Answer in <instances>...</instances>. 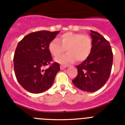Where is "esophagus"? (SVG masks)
<instances>
[{"label": "esophagus", "instance_id": "34e87169", "mask_svg": "<svg viewBox=\"0 0 125 125\" xmlns=\"http://www.w3.org/2000/svg\"><path fill=\"white\" fill-rule=\"evenodd\" d=\"M66 67H67V66H62V65H61L60 68H61V69H62H62H65V68H66Z\"/></svg>", "mask_w": 125, "mask_h": 125}]
</instances>
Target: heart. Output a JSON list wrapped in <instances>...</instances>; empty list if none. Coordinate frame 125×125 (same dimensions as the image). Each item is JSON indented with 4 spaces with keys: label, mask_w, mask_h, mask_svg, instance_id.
Here are the masks:
<instances>
[{
    "label": "heart",
    "mask_w": 125,
    "mask_h": 125,
    "mask_svg": "<svg viewBox=\"0 0 125 125\" xmlns=\"http://www.w3.org/2000/svg\"><path fill=\"white\" fill-rule=\"evenodd\" d=\"M48 49L54 57L60 56L66 49L68 53L56 58V61L61 64L67 65L76 59L79 62L86 59L91 53L92 42L86 35L69 32L62 34L59 41L56 39L52 40Z\"/></svg>",
    "instance_id": "b5f03b06"
}]
</instances>
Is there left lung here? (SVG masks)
Here are the masks:
<instances>
[{"mask_svg":"<svg viewBox=\"0 0 125 125\" xmlns=\"http://www.w3.org/2000/svg\"><path fill=\"white\" fill-rule=\"evenodd\" d=\"M91 32V53L76 66L78 75L72 81L76 88L89 93L98 91L105 84L110 78L113 59L110 42L97 32Z\"/></svg>","mask_w":125,"mask_h":125,"instance_id":"left-lung-1","label":"left lung"}]
</instances>
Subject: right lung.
I'll return each mask as SVG.
<instances>
[{"instance_id":"right-lung-1","label":"right lung","mask_w":125,"mask_h":125,"mask_svg":"<svg viewBox=\"0 0 125 125\" xmlns=\"http://www.w3.org/2000/svg\"><path fill=\"white\" fill-rule=\"evenodd\" d=\"M59 31H41L27 34L17 44L14 56V68L19 83L31 93H41L52 86L60 71L57 62L44 68L52 60L49 44Z\"/></svg>"}]
</instances>
